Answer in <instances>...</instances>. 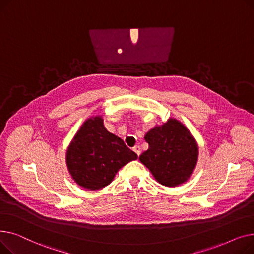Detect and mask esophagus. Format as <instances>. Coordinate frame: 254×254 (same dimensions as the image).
<instances>
[{"label":"esophagus","instance_id":"1","mask_svg":"<svg viewBox=\"0 0 254 254\" xmlns=\"http://www.w3.org/2000/svg\"><path fill=\"white\" fill-rule=\"evenodd\" d=\"M132 150H134L136 153H137V155L139 156L140 155V153H141V148H140V146L139 145H136L134 148H132Z\"/></svg>","mask_w":254,"mask_h":254}]
</instances>
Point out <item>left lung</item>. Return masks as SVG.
Returning a JSON list of instances; mask_svg holds the SVG:
<instances>
[{"label": "left lung", "instance_id": "8db88e82", "mask_svg": "<svg viewBox=\"0 0 254 254\" xmlns=\"http://www.w3.org/2000/svg\"><path fill=\"white\" fill-rule=\"evenodd\" d=\"M144 139L149 148L139 159L158 183L174 188L191 177L197 163L198 146L181 122L170 117L149 129Z\"/></svg>", "mask_w": 254, "mask_h": 254}]
</instances>
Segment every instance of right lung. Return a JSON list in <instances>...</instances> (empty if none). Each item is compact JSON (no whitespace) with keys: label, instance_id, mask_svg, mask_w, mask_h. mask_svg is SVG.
Wrapping results in <instances>:
<instances>
[{"label":"right lung","instance_id":"obj_1","mask_svg":"<svg viewBox=\"0 0 254 254\" xmlns=\"http://www.w3.org/2000/svg\"><path fill=\"white\" fill-rule=\"evenodd\" d=\"M138 155L106 129L102 115L87 118L65 151V164L73 180L88 190L109 185L117 172Z\"/></svg>","mask_w":254,"mask_h":254}]
</instances>
